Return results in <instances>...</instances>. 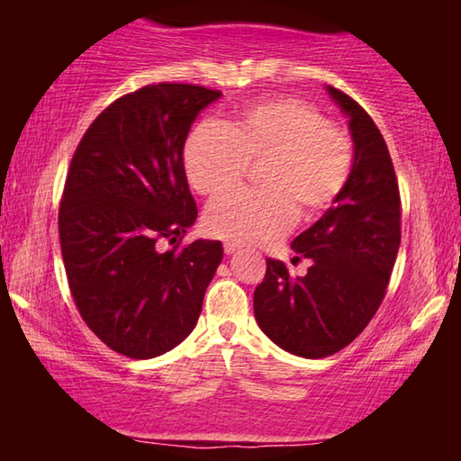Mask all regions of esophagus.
I'll return each instance as SVG.
<instances>
[{
	"mask_svg": "<svg viewBox=\"0 0 461 461\" xmlns=\"http://www.w3.org/2000/svg\"><path fill=\"white\" fill-rule=\"evenodd\" d=\"M238 249H240V248H238L236 244H225V246H223V252H225V254H228V256H231V254H236V252H238Z\"/></svg>",
	"mask_w": 461,
	"mask_h": 461,
	"instance_id": "34e87169",
	"label": "esophagus"
}]
</instances>
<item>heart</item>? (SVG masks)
I'll return each instance as SVG.
<instances>
[{"instance_id": "heart-1", "label": "heart", "mask_w": 461, "mask_h": 461, "mask_svg": "<svg viewBox=\"0 0 461 461\" xmlns=\"http://www.w3.org/2000/svg\"><path fill=\"white\" fill-rule=\"evenodd\" d=\"M183 165L193 191L215 197L264 165L260 193H231L205 212V230L236 246H267L299 213L317 220L346 189L354 167L349 136L299 99H267L225 123L205 122L185 142Z\"/></svg>"}]
</instances>
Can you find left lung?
Wrapping results in <instances>:
<instances>
[{
	"label": "left lung",
	"mask_w": 461,
	"mask_h": 461,
	"mask_svg": "<svg viewBox=\"0 0 461 461\" xmlns=\"http://www.w3.org/2000/svg\"><path fill=\"white\" fill-rule=\"evenodd\" d=\"M348 118L354 167L346 189L321 220L293 240L311 258L305 276L268 258L254 291L260 330L301 357H327L352 343L376 315L401 246V194L388 148L356 101L327 85ZM299 260V256H294Z\"/></svg>",
	"instance_id": "obj_1"
}]
</instances>
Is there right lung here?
<instances>
[{
  "instance_id": "right-lung-1",
  "label": "right lung",
  "mask_w": 461,
  "mask_h": 461,
  "mask_svg": "<svg viewBox=\"0 0 461 461\" xmlns=\"http://www.w3.org/2000/svg\"><path fill=\"white\" fill-rule=\"evenodd\" d=\"M221 97L199 85H146L101 112L73 154L59 209L68 288L97 338L134 360L189 335L223 258L221 241H181L197 220L183 148Z\"/></svg>"
}]
</instances>
